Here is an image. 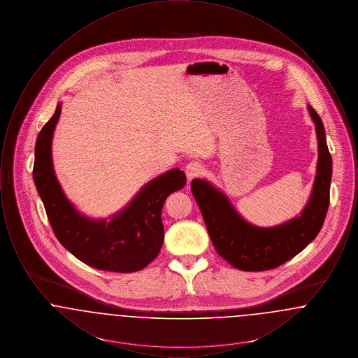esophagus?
I'll list each match as a JSON object with an SVG mask.
<instances>
[{
	"mask_svg": "<svg viewBox=\"0 0 358 358\" xmlns=\"http://www.w3.org/2000/svg\"><path fill=\"white\" fill-rule=\"evenodd\" d=\"M203 173V166L200 162L196 161H190L185 166V174H187V180L192 181L193 178L199 177Z\"/></svg>",
	"mask_w": 358,
	"mask_h": 358,
	"instance_id": "obj_1",
	"label": "esophagus"
}]
</instances>
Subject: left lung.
I'll use <instances>...</instances> for the list:
<instances>
[{"instance_id":"1","label":"left lung","mask_w":358,"mask_h":358,"mask_svg":"<svg viewBox=\"0 0 358 358\" xmlns=\"http://www.w3.org/2000/svg\"><path fill=\"white\" fill-rule=\"evenodd\" d=\"M318 139V165L310 200L301 216L271 228L245 222L227 196L205 180L194 178L192 193L217 254L241 271H266L279 267L303 251L320 234L330 201L331 155L320 115L307 106Z\"/></svg>"}]
</instances>
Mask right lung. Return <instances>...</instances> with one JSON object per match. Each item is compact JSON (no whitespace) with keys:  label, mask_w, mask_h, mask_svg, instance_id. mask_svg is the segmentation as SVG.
<instances>
[{"label":"right lung","mask_w":358,"mask_h":358,"mask_svg":"<svg viewBox=\"0 0 358 358\" xmlns=\"http://www.w3.org/2000/svg\"><path fill=\"white\" fill-rule=\"evenodd\" d=\"M62 104L41 129L34 148V181L55 236L85 264L113 273L143 270L159 254L164 243L161 212L168 196L182 189L187 176L171 169L138 192L133 201L108 220L83 216L66 197L52 164V136Z\"/></svg>","instance_id":"add662e5"}]
</instances>
